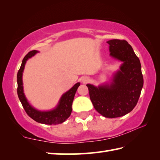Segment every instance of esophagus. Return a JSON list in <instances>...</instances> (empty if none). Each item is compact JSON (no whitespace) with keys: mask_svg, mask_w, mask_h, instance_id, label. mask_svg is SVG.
<instances>
[{"mask_svg":"<svg viewBox=\"0 0 160 160\" xmlns=\"http://www.w3.org/2000/svg\"><path fill=\"white\" fill-rule=\"evenodd\" d=\"M89 80H90V79H89V78L87 76H83V77H82V78H81V82L84 84L88 82Z\"/></svg>","mask_w":160,"mask_h":160,"instance_id":"esophagus-1","label":"esophagus"}]
</instances>
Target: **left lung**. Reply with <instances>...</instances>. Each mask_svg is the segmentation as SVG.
<instances>
[{"label":"left lung","mask_w":160,"mask_h":160,"mask_svg":"<svg viewBox=\"0 0 160 160\" xmlns=\"http://www.w3.org/2000/svg\"><path fill=\"white\" fill-rule=\"evenodd\" d=\"M107 43L110 56L122 64L110 83L87 86L94 109L104 117L112 118L127 114L136 106L143 77L139 58L126 40L112 39Z\"/></svg>","instance_id":"8db88e82"}]
</instances>
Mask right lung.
<instances>
[{
  "mask_svg": "<svg viewBox=\"0 0 160 160\" xmlns=\"http://www.w3.org/2000/svg\"><path fill=\"white\" fill-rule=\"evenodd\" d=\"M39 53L37 50H33L27 54L22 62L20 70H18V95L22 105L28 115L38 123L48 125H56L63 123L69 117L72 112V104L75 92L80 83L77 82L68 91L61 96L57 106L54 109L48 111H40L35 109L29 104L24 93L22 74L27 61L32 58L35 54Z\"/></svg>",
  "mask_w": 160,
  "mask_h": 160,
  "instance_id": "obj_1",
  "label": "right lung"
}]
</instances>
